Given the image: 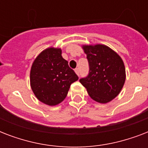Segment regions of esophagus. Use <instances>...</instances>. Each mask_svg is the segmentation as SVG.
<instances>
[{
	"instance_id": "34e87169",
	"label": "esophagus",
	"mask_w": 148,
	"mask_h": 148,
	"mask_svg": "<svg viewBox=\"0 0 148 148\" xmlns=\"http://www.w3.org/2000/svg\"><path fill=\"white\" fill-rule=\"evenodd\" d=\"M74 71H75V73H76L77 74V75H80V70L78 69V68H76V69L74 70Z\"/></svg>"
}]
</instances>
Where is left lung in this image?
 <instances>
[{
	"label": "left lung",
	"mask_w": 148,
	"mask_h": 148,
	"mask_svg": "<svg viewBox=\"0 0 148 148\" xmlns=\"http://www.w3.org/2000/svg\"><path fill=\"white\" fill-rule=\"evenodd\" d=\"M89 63V74L80 82L94 101L110 102L119 95L126 79L121 58L104 45H83Z\"/></svg>",
	"instance_id": "obj_1"
}]
</instances>
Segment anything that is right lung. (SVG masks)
Segmentation results:
<instances>
[{"label": "right lung", "instance_id": "1", "mask_svg": "<svg viewBox=\"0 0 148 148\" xmlns=\"http://www.w3.org/2000/svg\"><path fill=\"white\" fill-rule=\"evenodd\" d=\"M78 77L61 55V49L48 47L34 60L30 73L31 89L36 97L49 106L58 105L67 97L70 86Z\"/></svg>", "mask_w": 148, "mask_h": 148}]
</instances>
